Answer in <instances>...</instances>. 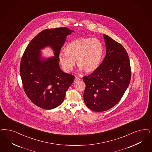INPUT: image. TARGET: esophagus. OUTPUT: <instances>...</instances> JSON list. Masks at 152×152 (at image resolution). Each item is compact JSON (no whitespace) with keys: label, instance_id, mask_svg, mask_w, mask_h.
I'll return each instance as SVG.
<instances>
[{"label":"esophagus","instance_id":"34e87169","mask_svg":"<svg viewBox=\"0 0 152 152\" xmlns=\"http://www.w3.org/2000/svg\"><path fill=\"white\" fill-rule=\"evenodd\" d=\"M81 80V79L80 78H79V77H76L75 79V80H74V82H78V81H80Z\"/></svg>","mask_w":152,"mask_h":152}]
</instances>
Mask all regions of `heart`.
I'll return each instance as SVG.
<instances>
[{
	"label": "heart",
	"mask_w": 152,
	"mask_h": 152,
	"mask_svg": "<svg viewBox=\"0 0 152 152\" xmlns=\"http://www.w3.org/2000/svg\"><path fill=\"white\" fill-rule=\"evenodd\" d=\"M60 53L59 60L64 69L70 72L75 61L81 71L94 72L99 66L103 54V46L99 40L91 37H79L69 42Z\"/></svg>",
	"instance_id": "heart-1"
}]
</instances>
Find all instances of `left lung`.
Wrapping results in <instances>:
<instances>
[{"label": "left lung", "instance_id": "left-lung-1", "mask_svg": "<svg viewBox=\"0 0 152 152\" xmlns=\"http://www.w3.org/2000/svg\"><path fill=\"white\" fill-rule=\"evenodd\" d=\"M106 55L94 72L83 77L86 85L84 100L95 112L108 110L117 104L124 94L131 80L128 54L120 43L103 34Z\"/></svg>", "mask_w": 152, "mask_h": 152}]
</instances>
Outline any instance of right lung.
I'll return each instance as SVG.
<instances>
[{
	"mask_svg": "<svg viewBox=\"0 0 152 152\" xmlns=\"http://www.w3.org/2000/svg\"><path fill=\"white\" fill-rule=\"evenodd\" d=\"M74 31L67 27L46 29L32 39L22 57L20 75L25 92L32 102L44 110L61 104L75 76L59 65V54L67 37ZM48 46L54 56L43 58L41 50Z\"/></svg>",
	"mask_w": 152,
	"mask_h": 152,
	"instance_id": "1",
	"label": "right lung"
}]
</instances>
